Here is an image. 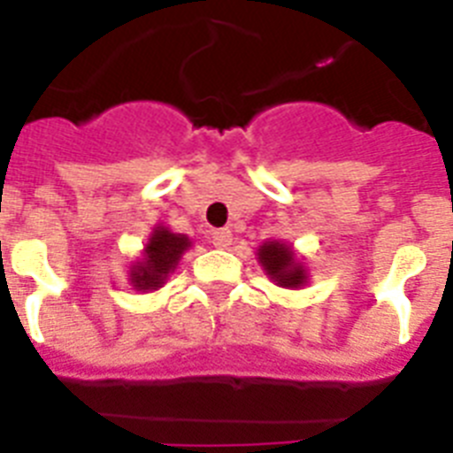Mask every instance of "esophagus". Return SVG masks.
<instances>
[{"instance_id": "obj_1", "label": "esophagus", "mask_w": 453, "mask_h": 453, "mask_svg": "<svg viewBox=\"0 0 453 453\" xmlns=\"http://www.w3.org/2000/svg\"><path fill=\"white\" fill-rule=\"evenodd\" d=\"M211 242H213L218 250H226V247L234 242V234H231L229 229H218L211 234Z\"/></svg>"}]
</instances>
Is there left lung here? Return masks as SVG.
Returning <instances> with one entry per match:
<instances>
[{
    "label": "left lung",
    "instance_id": "8db88e82",
    "mask_svg": "<svg viewBox=\"0 0 453 453\" xmlns=\"http://www.w3.org/2000/svg\"><path fill=\"white\" fill-rule=\"evenodd\" d=\"M258 263L276 286L299 288L306 283V267L299 261L290 245L281 240H267L258 247Z\"/></svg>",
    "mask_w": 453,
    "mask_h": 453
}]
</instances>
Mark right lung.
<instances>
[{"label":"right lung","instance_id":"right-lung-1","mask_svg":"<svg viewBox=\"0 0 453 453\" xmlns=\"http://www.w3.org/2000/svg\"><path fill=\"white\" fill-rule=\"evenodd\" d=\"M190 247V240L183 234H172L165 226H156L150 242L142 250V258L131 265V286L135 290H158L174 267L179 265L183 251Z\"/></svg>","mask_w":453,"mask_h":453}]
</instances>
